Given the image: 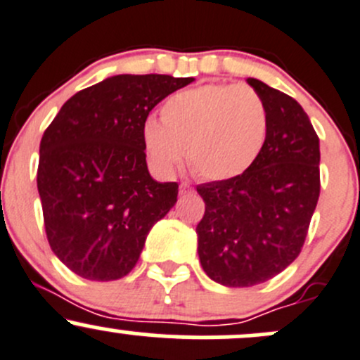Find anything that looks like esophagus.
<instances>
[{
    "label": "esophagus",
    "instance_id": "esophagus-1",
    "mask_svg": "<svg viewBox=\"0 0 360 360\" xmlns=\"http://www.w3.org/2000/svg\"><path fill=\"white\" fill-rule=\"evenodd\" d=\"M192 192H194V188H192L191 185L187 184V181H181V184H180V194L187 195V194H192Z\"/></svg>",
    "mask_w": 360,
    "mask_h": 360
}]
</instances>
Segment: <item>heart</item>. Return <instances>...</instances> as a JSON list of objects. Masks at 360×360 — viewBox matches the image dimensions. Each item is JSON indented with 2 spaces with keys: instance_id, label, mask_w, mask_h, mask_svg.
<instances>
[{
  "instance_id": "obj_1",
  "label": "heart",
  "mask_w": 360,
  "mask_h": 360,
  "mask_svg": "<svg viewBox=\"0 0 360 360\" xmlns=\"http://www.w3.org/2000/svg\"><path fill=\"white\" fill-rule=\"evenodd\" d=\"M269 116L263 98L248 84H205L172 95L161 123L147 120L142 142L159 175L184 161L206 180H231L255 165L265 146Z\"/></svg>"
}]
</instances>
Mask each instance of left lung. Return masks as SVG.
<instances>
[{
    "mask_svg": "<svg viewBox=\"0 0 360 360\" xmlns=\"http://www.w3.org/2000/svg\"><path fill=\"white\" fill-rule=\"evenodd\" d=\"M269 116L262 154L231 180L198 185L205 217L195 227L202 270L221 286L250 288L298 258L321 192L319 136L295 98L248 77Z\"/></svg>",
    "mask_w": 360,
    "mask_h": 360,
    "instance_id": "left-lung-1",
    "label": "left lung"
}]
</instances>
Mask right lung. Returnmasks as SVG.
<instances>
[{
    "instance_id": "obj_1",
    "label": "right lung",
    "mask_w": 360,
    "mask_h": 360,
    "mask_svg": "<svg viewBox=\"0 0 360 360\" xmlns=\"http://www.w3.org/2000/svg\"><path fill=\"white\" fill-rule=\"evenodd\" d=\"M194 77L120 74L77 91L44 129L38 192L51 251L83 279L133 270L147 234L176 202L179 184L147 169L142 126Z\"/></svg>"
}]
</instances>
